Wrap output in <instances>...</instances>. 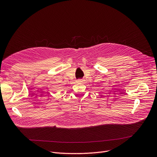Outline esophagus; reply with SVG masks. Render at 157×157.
Listing matches in <instances>:
<instances>
[{
  "instance_id": "esophagus-1",
  "label": "esophagus",
  "mask_w": 157,
  "mask_h": 157,
  "mask_svg": "<svg viewBox=\"0 0 157 157\" xmlns=\"http://www.w3.org/2000/svg\"><path fill=\"white\" fill-rule=\"evenodd\" d=\"M78 81L79 82V83H83V82L84 81V80L83 79H78Z\"/></svg>"
}]
</instances>
